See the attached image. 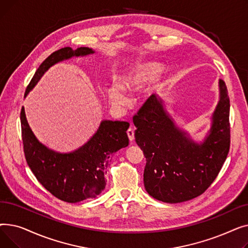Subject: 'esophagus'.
Masks as SVG:
<instances>
[{"label":"esophagus","mask_w":248,"mask_h":248,"mask_svg":"<svg viewBox=\"0 0 248 248\" xmlns=\"http://www.w3.org/2000/svg\"><path fill=\"white\" fill-rule=\"evenodd\" d=\"M126 134H127V137H128V140L133 141L135 140V132L133 128H128L126 131Z\"/></svg>","instance_id":"obj_1"}]
</instances>
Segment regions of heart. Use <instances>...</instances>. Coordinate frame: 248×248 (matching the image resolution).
Returning a JSON list of instances; mask_svg holds the SVG:
<instances>
[{"mask_svg": "<svg viewBox=\"0 0 248 248\" xmlns=\"http://www.w3.org/2000/svg\"><path fill=\"white\" fill-rule=\"evenodd\" d=\"M162 71L161 65L155 62L138 65L120 80V86L112 85L108 89L109 101L114 106H124L127 101L124 90H138L154 82Z\"/></svg>", "mask_w": 248, "mask_h": 248, "instance_id": "heart-1", "label": "heart"}]
</instances>
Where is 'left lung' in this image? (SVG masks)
<instances>
[{"label":"left lung","mask_w":248,"mask_h":248,"mask_svg":"<svg viewBox=\"0 0 248 248\" xmlns=\"http://www.w3.org/2000/svg\"><path fill=\"white\" fill-rule=\"evenodd\" d=\"M219 86L212 126L201 145L174 124L155 95L134 115L136 141L147 161L144 184L155 199L179 203L196 198L218 176L230 148V100L222 79Z\"/></svg>","instance_id":"left-lung-1"}]
</instances>
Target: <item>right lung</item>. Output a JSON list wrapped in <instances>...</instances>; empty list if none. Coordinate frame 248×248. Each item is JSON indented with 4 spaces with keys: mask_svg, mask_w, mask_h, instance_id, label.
<instances>
[{
    "mask_svg": "<svg viewBox=\"0 0 248 248\" xmlns=\"http://www.w3.org/2000/svg\"><path fill=\"white\" fill-rule=\"evenodd\" d=\"M93 53L88 47L72 50L64 47L48 56L34 74L26 88L25 96L36 85L44 72L52 65L72 56ZM21 129L26 161L36 179L56 198L76 203L94 198L106 188L108 168L113 153L128 145L126 122H101L97 132L84 146L69 154H59L49 150L36 139L21 109Z\"/></svg>",
    "mask_w": 248,
    "mask_h": 248,
    "instance_id": "1",
    "label": "right lung"
}]
</instances>
